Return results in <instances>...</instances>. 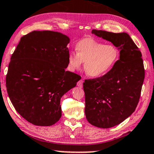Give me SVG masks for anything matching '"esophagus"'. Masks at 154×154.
I'll list each match as a JSON object with an SVG mask.
<instances>
[{"label":"esophagus","instance_id":"1","mask_svg":"<svg viewBox=\"0 0 154 154\" xmlns=\"http://www.w3.org/2000/svg\"><path fill=\"white\" fill-rule=\"evenodd\" d=\"M83 82H84V81H83V79H80V80H79V82H77V86L79 87V88H82Z\"/></svg>","mask_w":154,"mask_h":154}]
</instances>
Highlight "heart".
Here are the masks:
<instances>
[{
  "label": "heart",
  "mask_w": 154,
  "mask_h": 154,
  "mask_svg": "<svg viewBox=\"0 0 154 154\" xmlns=\"http://www.w3.org/2000/svg\"><path fill=\"white\" fill-rule=\"evenodd\" d=\"M76 54L71 52L68 64L72 71L80 69L82 62L87 75L99 78L108 73L119 59V51L113 44H104L93 38H84L75 46Z\"/></svg>",
  "instance_id": "heart-1"
}]
</instances>
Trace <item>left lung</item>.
Segmentation results:
<instances>
[{"instance_id": "obj_1", "label": "left lung", "mask_w": 154, "mask_h": 154, "mask_svg": "<svg viewBox=\"0 0 154 154\" xmlns=\"http://www.w3.org/2000/svg\"><path fill=\"white\" fill-rule=\"evenodd\" d=\"M120 49V59L108 73L85 79V116L94 126L109 128L128 118L139 101L145 77L140 50L126 33L92 31Z\"/></svg>"}]
</instances>
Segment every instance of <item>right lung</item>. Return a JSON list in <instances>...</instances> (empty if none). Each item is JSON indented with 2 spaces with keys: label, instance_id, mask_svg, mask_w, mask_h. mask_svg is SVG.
Masks as SVG:
<instances>
[{
  "label": "right lung",
  "instance_id": "right-lung-1",
  "mask_svg": "<svg viewBox=\"0 0 154 154\" xmlns=\"http://www.w3.org/2000/svg\"><path fill=\"white\" fill-rule=\"evenodd\" d=\"M69 38L59 32L34 31L22 36L6 75L8 97L29 123L50 126L62 116L61 98L80 76L66 71Z\"/></svg>",
  "mask_w": 154,
  "mask_h": 154
}]
</instances>
